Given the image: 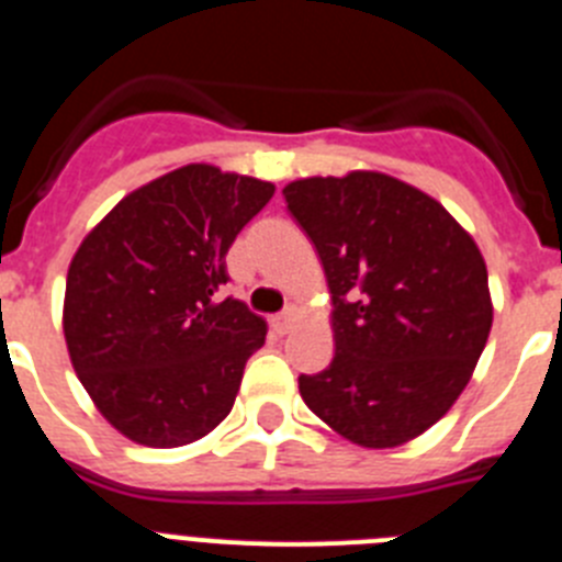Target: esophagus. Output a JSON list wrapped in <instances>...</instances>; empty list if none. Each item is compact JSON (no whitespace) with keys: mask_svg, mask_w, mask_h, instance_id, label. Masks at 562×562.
<instances>
[{"mask_svg":"<svg viewBox=\"0 0 562 562\" xmlns=\"http://www.w3.org/2000/svg\"><path fill=\"white\" fill-rule=\"evenodd\" d=\"M297 315H301V312H297V306H290V310H286V312H281V315L272 317V329H276L278 335H286V331H290L292 326H295Z\"/></svg>","mask_w":562,"mask_h":562,"instance_id":"obj_1","label":"esophagus"}]
</instances>
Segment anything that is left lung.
<instances>
[{"instance_id": "obj_1", "label": "left lung", "mask_w": 562, "mask_h": 562, "mask_svg": "<svg viewBox=\"0 0 562 562\" xmlns=\"http://www.w3.org/2000/svg\"><path fill=\"white\" fill-rule=\"evenodd\" d=\"M331 292L335 357L297 389L351 445L400 448L434 428L493 329L475 238L430 193L382 171L284 186Z\"/></svg>"}]
</instances>
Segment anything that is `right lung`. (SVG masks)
<instances>
[{
  "label": "right lung",
  "mask_w": 562,
  "mask_h": 562,
  "mask_svg": "<svg viewBox=\"0 0 562 562\" xmlns=\"http://www.w3.org/2000/svg\"><path fill=\"white\" fill-rule=\"evenodd\" d=\"M276 186L207 162L126 193L67 270L64 340L103 419L146 448L211 434L236 402L267 321L216 290L241 227Z\"/></svg>",
  "instance_id": "add662e5"
}]
</instances>
